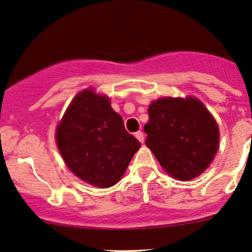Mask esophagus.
<instances>
[{"mask_svg":"<svg viewBox=\"0 0 252 252\" xmlns=\"http://www.w3.org/2000/svg\"><path fill=\"white\" fill-rule=\"evenodd\" d=\"M135 138H137L138 140L140 141V143H144V133L141 131H138V132H135Z\"/></svg>","mask_w":252,"mask_h":252,"instance_id":"esophagus-1","label":"esophagus"}]
</instances>
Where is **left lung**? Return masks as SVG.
<instances>
[{"label": "left lung", "instance_id": "8db88e82", "mask_svg": "<svg viewBox=\"0 0 252 252\" xmlns=\"http://www.w3.org/2000/svg\"><path fill=\"white\" fill-rule=\"evenodd\" d=\"M145 144L163 169L175 179L199 176L213 160L219 128L203 104L193 97H164L149 107Z\"/></svg>", "mask_w": 252, "mask_h": 252}]
</instances>
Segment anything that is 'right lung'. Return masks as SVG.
Here are the masks:
<instances>
[{"label": "right lung", "mask_w": 252, "mask_h": 252, "mask_svg": "<svg viewBox=\"0 0 252 252\" xmlns=\"http://www.w3.org/2000/svg\"><path fill=\"white\" fill-rule=\"evenodd\" d=\"M67 168L81 180L101 188L123 177L140 144L126 131L107 96L86 89L73 97L56 131Z\"/></svg>", "instance_id": "right-lung-1"}]
</instances>
